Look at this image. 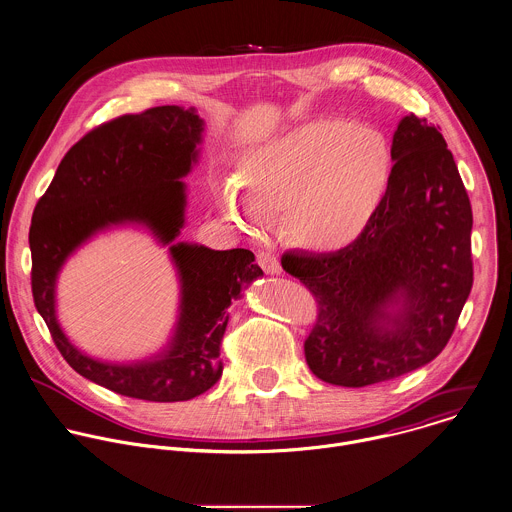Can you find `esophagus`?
Wrapping results in <instances>:
<instances>
[{
	"label": "esophagus",
	"mask_w": 512,
	"mask_h": 512,
	"mask_svg": "<svg viewBox=\"0 0 512 512\" xmlns=\"http://www.w3.org/2000/svg\"><path fill=\"white\" fill-rule=\"evenodd\" d=\"M257 263L261 265V269H263L267 275H279V273H281V263H279V259H277L273 253H269V251H261V253L257 255Z\"/></svg>",
	"instance_id": "34e87169"
}]
</instances>
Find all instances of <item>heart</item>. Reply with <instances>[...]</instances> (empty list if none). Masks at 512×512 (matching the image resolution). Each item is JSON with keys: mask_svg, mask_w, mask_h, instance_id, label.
<instances>
[{"mask_svg": "<svg viewBox=\"0 0 512 512\" xmlns=\"http://www.w3.org/2000/svg\"><path fill=\"white\" fill-rule=\"evenodd\" d=\"M395 175L387 137L347 121H311L245 151L235 189L217 205L227 223L259 233L283 211L287 237L333 253L359 241L381 211Z\"/></svg>", "mask_w": 512, "mask_h": 512, "instance_id": "heart-1", "label": "heart"}]
</instances>
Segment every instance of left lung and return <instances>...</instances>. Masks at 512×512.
I'll list each match as a JSON object with an SVG mask.
<instances>
[{
    "mask_svg": "<svg viewBox=\"0 0 512 512\" xmlns=\"http://www.w3.org/2000/svg\"><path fill=\"white\" fill-rule=\"evenodd\" d=\"M391 149L393 183L365 235L335 253L281 259L319 309L307 365L339 387L391 381L431 363L473 287V211L445 137L411 113Z\"/></svg>",
    "mask_w": 512,
    "mask_h": 512,
    "instance_id": "1",
    "label": "left lung"
}]
</instances>
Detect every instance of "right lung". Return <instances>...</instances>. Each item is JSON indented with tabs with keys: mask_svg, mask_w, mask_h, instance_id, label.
<instances>
[{
	"mask_svg": "<svg viewBox=\"0 0 512 512\" xmlns=\"http://www.w3.org/2000/svg\"><path fill=\"white\" fill-rule=\"evenodd\" d=\"M205 121L195 107H151L99 125L61 159L37 201L31 229V291L59 353L81 377L123 397L189 401L221 373V339L231 299L263 275L249 249L215 251L175 241L185 225L187 185L199 161ZM141 226L170 247L180 277V313L168 345L153 358L111 364L85 356L62 333L54 311L56 277L91 236L113 226Z\"/></svg>",
	"mask_w": 512,
	"mask_h": 512,
	"instance_id": "add662e5",
	"label": "right lung"
}]
</instances>
